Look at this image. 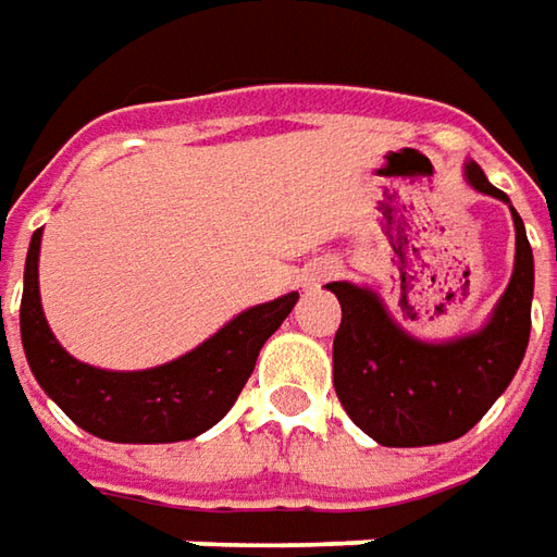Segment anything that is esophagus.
Returning <instances> with one entry per match:
<instances>
[{
  "instance_id": "esophagus-1",
  "label": "esophagus",
  "mask_w": 557,
  "mask_h": 557,
  "mask_svg": "<svg viewBox=\"0 0 557 557\" xmlns=\"http://www.w3.org/2000/svg\"><path fill=\"white\" fill-rule=\"evenodd\" d=\"M334 272H337V267H334V263H319V267H315L310 272V285H319V282H329Z\"/></svg>"
}]
</instances>
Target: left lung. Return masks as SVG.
<instances>
[{
	"instance_id": "1",
	"label": "left lung",
	"mask_w": 557,
	"mask_h": 557,
	"mask_svg": "<svg viewBox=\"0 0 557 557\" xmlns=\"http://www.w3.org/2000/svg\"><path fill=\"white\" fill-rule=\"evenodd\" d=\"M465 180L508 203L515 220V272L478 332L424 341L403 329L366 285L332 282L341 300L334 334V391L347 416L381 446H434L468 434L505 394L530 341L533 250L508 195L474 161Z\"/></svg>"
}]
</instances>
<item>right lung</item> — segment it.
<instances>
[{
	"mask_svg": "<svg viewBox=\"0 0 557 557\" xmlns=\"http://www.w3.org/2000/svg\"><path fill=\"white\" fill-rule=\"evenodd\" d=\"M39 242L42 228L30 238L21 297V344L30 372L74 424L111 443H176L210 431L232 409L263 344L300 297L290 290L238 312L173 362L141 372H108L74 359L49 329L39 304Z\"/></svg>",
	"mask_w": 557,
	"mask_h": 557,
	"instance_id": "obj_1",
	"label": "right lung"
}]
</instances>
